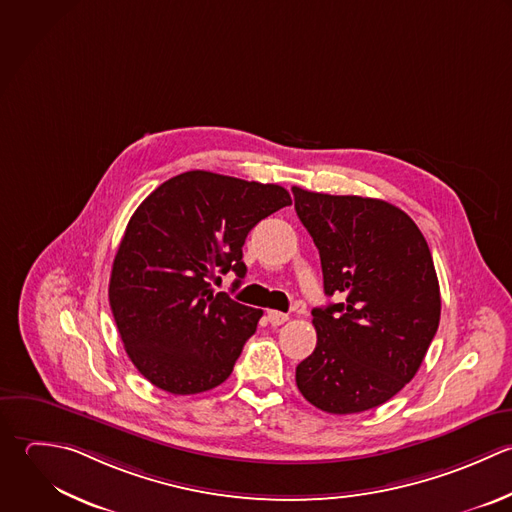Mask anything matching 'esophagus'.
Instances as JSON below:
<instances>
[{"label": "esophagus", "mask_w": 512, "mask_h": 512, "mask_svg": "<svg viewBox=\"0 0 512 512\" xmlns=\"http://www.w3.org/2000/svg\"><path fill=\"white\" fill-rule=\"evenodd\" d=\"M267 321L273 325V327H279L283 323L289 321V315L281 313V311H267Z\"/></svg>", "instance_id": "34e87169"}]
</instances>
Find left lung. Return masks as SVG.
<instances>
[{"label": "left lung", "mask_w": 512, "mask_h": 512, "mask_svg": "<svg viewBox=\"0 0 512 512\" xmlns=\"http://www.w3.org/2000/svg\"><path fill=\"white\" fill-rule=\"evenodd\" d=\"M293 195L325 293L343 297L313 309L317 347L297 365V387L325 413L375 409L415 377L439 329L433 255L415 221L387 201L301 187Z\"/></svg>", "instance_id": "8db88e82"}]
</instances>
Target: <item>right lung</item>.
Returning <instances> with one entry per match:
<instances>
[{
  "mask_svg": "<svg viewBox=\"0 0 512 512\" xmlns=\"http://www.w3.org/2000/svg\"><path fill=\"white\" fill-rule=\"evenodd\" d=\"M287 205L281 185L187 171L137 207L113 259L109 305L131 363L151 385L195 395L231 375L263 311L213 293L209 279L233 271L239 287L249 231Z\"/></svg>",
  "mask_w": 512,
  "mask_h": 512,
  "instance_id": "obj_1",
  "label": "right lung"
}]
</instances>
